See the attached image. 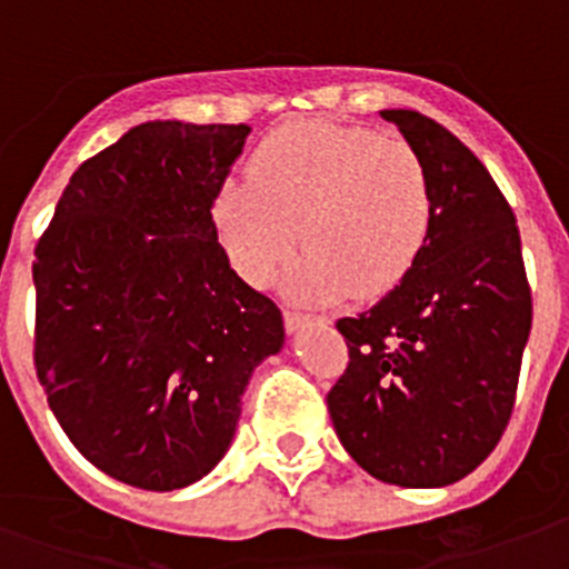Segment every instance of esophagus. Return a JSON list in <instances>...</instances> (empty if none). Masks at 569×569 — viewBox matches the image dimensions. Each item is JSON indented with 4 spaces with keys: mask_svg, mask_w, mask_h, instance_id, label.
Wrapping results in <instances>:
<instances>
[{
    "mask_svg": "<svg viewBox=\"0 0 569 569\" xmlns=\"http://www.w3.org/2000/svg\"><path fill=\"white\" fill-rule=\"evenodd\" d=\"M283 319H286V330L289 332H297L300 327H308V325H313V321H321L317 317H311V313H300V311H286Z\"/></svg>",
    "mask_w": 569,
    "mask_h": 569,
    "instance_id": "1",
    "label": "esophagus"
}]
</instances>
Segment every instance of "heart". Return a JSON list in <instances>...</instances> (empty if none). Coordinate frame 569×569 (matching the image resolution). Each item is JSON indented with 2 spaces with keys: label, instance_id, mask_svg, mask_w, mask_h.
I'll return each instance as SVG.
<instances>
[{
  "label": "heart",
  "instance_id": "heart-1",
  "mask_svg": "<svg viewBox=\"0 0 569 569\" xmlns=\"http://www.w3.org/2000/svg\"><path fill=\"white\" fill-rule=\"evenodd\" d=\"M228 258L250 283H267L297 244L289 295L313 302L377 300L410 274L432 228V183L421 153L363 126L302 120L263 137L250 181L214 198Z\"/></svg>",
  "mask_w": 569,
  "mask_h": 569
}]
</instances>
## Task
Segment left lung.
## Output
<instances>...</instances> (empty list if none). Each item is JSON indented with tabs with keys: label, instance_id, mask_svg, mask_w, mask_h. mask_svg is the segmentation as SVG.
<instances>
[{
	"label": "left lung",
	"instance_id": "obj_1",
	"mask_svg": "<svg viewBox=\"0 0 569 569\" xmlns=\"http://www.w3.org/2000/svg\"><path fill=\"white\" fill-rule=\"evenodd\" d=\"M380 114L427 164L432 228L396 289L338 319L349 366L327 410L375 479L446 487L479 468L507 429L531 289L512 209L473 151L416 109Z\"/></svg>",
	"mask_w": 569,
	"mask_h": 569
}]
</instances>
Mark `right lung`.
Returning a JSON list of instances; mask_svg holds the SVG:
<instances>
[{"label":"right lung","mask_w":569,"mask_h":569,"mask_svg":"<svg viewBox=\"0 0 569 569\" xmlns=\"http://www.w3.org/2000/svg\"><path fill=\"white\" fill-rule=\"evenodd\" d=\"M250 126L148 120L71 176L36 248V369L62 432L140 490L231 449L278 306L231 269L211 217Z\"/></svg>","instance_id":"obj_1"}]
</instances>
